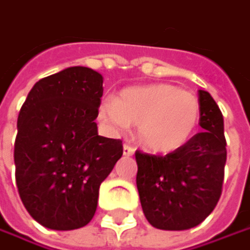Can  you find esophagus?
Segmentation results:
<instances>
[{
  "label": "esophagus",
  "mask_w": 250,
  "mask_h": 250,
  "mask_svg": "<svg viewBox=\"0 0 250 250\" xmlns=\"http://www.w3.org/2000/svg\"><path fill=\"white\" fill-rule=\"evenodd\" d=\"M134 148L131 147V146H128V144H125V147H123V154L125 155V157H130V155L134 154Z\"/></svg>",
  "instance_id": "obj_1"
}]
</instances>
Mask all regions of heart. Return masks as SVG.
Masks as SVG:
<instances>
[{
	"label": "heart",
	"instance_id": "heart-1",
	"mask_svg": "<svg viewBox=\"0 0 250 250\" xmlns=\"http://www.w3.org/2000/svg\"><path fill=\"white\" fill-rule=\"evenodd\" d=\"M99 120L113 133L137 125L140 144L155 154L174 153L192 139L201 116L198 97L169 83L123 89L99 106Z\"/></svg>",
	"mask_w": 250,
	"mask_h": 250
}]
</instances>
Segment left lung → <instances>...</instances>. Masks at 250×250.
I'll use <instances>...</instances> for the list:
<instances>
[{"mask_svg": "<svg viewBox=\"0 0 250 250\" xmlns=\"http://www.w3.org/2000/svg\"><path fill=\"white\" fill-rule=\"evenodd\" d=\"M198 100L204 131L164 157L136 153L141 208L157 229L197 227L212 212L222 192L227 163L224 117L208 92L198 90Z\"/></svg>", "mask_w": 250, "mask_h": 250, "instance_id": "left-lung-1", "label": "left lung"}]
</instances>
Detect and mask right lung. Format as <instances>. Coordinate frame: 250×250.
Instances as JSON below:
<instances>
[{"mask_svg": "<svg viewBox=\"0 0 250 250\" xmlns=\"http://www.w3.org/2000/svg\"><path fill=\"white\" fill-rule=\"evenodd\" d=\"M103 76L66 67L34 84L18 116L15 178L26 211L42 227L87 225L99 188L123 155L120 140L97 134Z\"/></svg>", "mask_w": 250, "mask_h": 250, "instance_id": "right-lung-1", "label": "right lung"}]
</instances>
